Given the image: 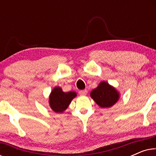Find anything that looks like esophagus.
Returning a JSON list of instances; mask_svg holds the SVG:
<instances>
[{
	"mask_svg": "<svg viewBox=\"0 0 156 156\" xmlns=\"http://www.w3.org/2000/svg\"><path fill=\"white\" fill-rule=\"evenodd\" d=\"M87 94V89H84V90H81L80 91V94L82 96H84Z\"/></svg>",
	"mask_w": 156,
	"mask_h": 156,
	"instance_id": "1",
	"label": "esophagus"
}]
</instances>
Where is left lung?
Here are the masks:
<instances>
[{
	"label": "left lung",
	"mask_w": 156,
	"mask_h": 156,
	"mask_svg": "<svg viewBox=\"0 0 156 156\" xmlns=\"http://www.w3.org/2000/svg\"><path fill=\"white\" fill-rule=\"evenodd\" d=\"M91 97L102 108L110 107L118 101L119 95L114 87L102 82L91 92Z\"/></svg>",
	"instance_id": "obj_1"
}]
</instances>
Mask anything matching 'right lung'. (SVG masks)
I'll use <instances>...</instances> for the list:
<instances>
[{"label":"right lung","mask_w":156,"mask_h":156,"mask_svg":"<svg viewBox=\"0 0 156 156\" xmlns=\"http://www.w3.org/2000/svg\"><path fill=\"white\" fill-rule=\"evenodd\" d=\"M76 96V94L74 91L64 92L60 87H55L50 96V107L57 113L63 112Z\"/></svg>","instance_id":"add662e5"}]
</instances>
